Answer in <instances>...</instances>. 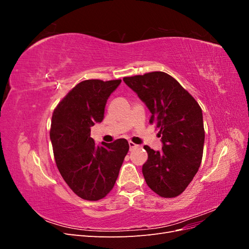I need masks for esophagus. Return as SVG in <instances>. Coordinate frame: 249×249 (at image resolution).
I'll list each match as a JSON object with an SVG mask.
<instances>
[{"label":"esophagus","instance_id":"34e87169","mask_svg":"<svg viewBox=\"0 0 249 249\" xmlns=\"http://www.w3.org/2000/svg\"><path fill=\"white\" fill-rule=\"evenodd\" d=\"M129 145H130V150H134L135 148H137L138 147V145L137 144H135V143H133V142H129Z\"/></svg>","mask_w":249,"mask_h":249}]
</instances>
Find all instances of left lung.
<instances>
[{
  "mask_svg": "<svg viewBox=\"0 0 249 249\" xmlns=\"http://www.w3.org/2000/svg\"><path fill=\"white\" fill-rule=\"evenodd\" d=\"M152 113L149 123L159 127L162 150L147 145L142 173L147 186L161 197L179 195L200 166L205 129L202 112L194 97L168 73L153 71L124 78Z\"/></svg>",
  "mask_w": 249,
  "mask_h": 249,
  "instance_id": "8db88e82",
  "label": "left lung"
}]
</instances>
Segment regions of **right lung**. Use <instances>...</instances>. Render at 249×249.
I'll use <instances>...</instances> for the list:
<instances>
[{"label":"right lung","mask_w":249,"mask_h":249,"mask_svg":"<svg viewBox=\"0 0 249 249\" xmlns=\"http://www.w3.org/2000/svg\"><path fill=\"white\" fill-rule=\"evenodd\" d=\"M122 80H86L58 104L50 137L60 175L79 197L99 200L112 190L129 143L124 138L96 145L90 127L104 119L105 107Z\"/></svg>","instance_id":"1"}]
</instances>
